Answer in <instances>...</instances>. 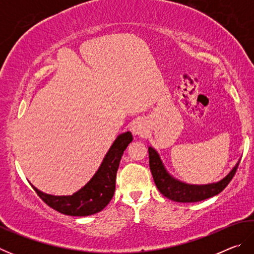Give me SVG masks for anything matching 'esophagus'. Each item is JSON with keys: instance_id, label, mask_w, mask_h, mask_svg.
Returning <instances> with one entry per match:
<instances>
[{"instance_id": "34e87169", "label": "esophagus", "mask_w": 254, "mask_h": 254, "mask_svg": "<svg viewBox=\"0 0 254 254\" xmlns=\"http://www.w3.org/2000/svg\"><path fill=\"white\" fill-rule=\"evenodd\" d=\"M131 130L133 133H134V134H137V135H143L145 133L144 126L142 124V122H140V121H136L133 123Z\"/></svg>"}]
</instances>
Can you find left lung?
I'll return each instance as SVG.
<instances>
[{"label":"left lung","instance_id":"left-lung-1","mask_svg":"<svg viewBox=\"0 0 254 254\" xmlns=\"http://www.w3.org/2000/svg\"><path fill=\"white\" fill-rule=\"evenodd\" d=\"M239 163L240 161L230 171V174L220 182L207 185H189L179 182L170 176L163 166L158 152L153 148L149 147V165L154 184L163 196L178 203H196L220 194L234 177Z\"/></svg>","mask_w":254,"mask_h":254}]
</instances>
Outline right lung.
<instances>
[{
    "label": "right lung",
    "instance_id": "right-lung-1",
    "mask_svg": "<svg viewBox=\"0 0 254 254\" xmlns=\"http://www.w3.org/2000/svg\"><path fill=\"white\" fill-rule=\"evenodd\" d=\"M131 132L120 134L105 154L100 168L93 178L69 196H54L45 194L32 186L38 196L57 212L69 216H88L106 207L115 191V179L124 150L132 142Z\"/></svg>",
    "mask_w": 254,
    "mask_h": 254
}]
</instances>
